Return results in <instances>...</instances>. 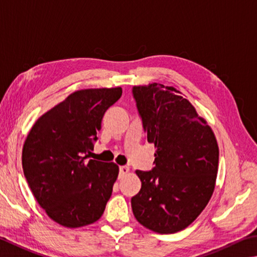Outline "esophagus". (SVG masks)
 Wrapping results in <instances>:
<instances>
[{
	"mask_svg": "<svg viewBox=\"0 0 257 257\" xmlns=\"http://www.w3.org/2000/svg\"><path fill=\"white\" fill-rule=\"evenodd\" d=\"M120 177H123L129 173V167L128 166H120Z\"/></svg>",
	"mask_w": 257,
	"mask_h": 257,
	"instance_id": "obj_1",
	"label": "esophagus"
}]
</instances>
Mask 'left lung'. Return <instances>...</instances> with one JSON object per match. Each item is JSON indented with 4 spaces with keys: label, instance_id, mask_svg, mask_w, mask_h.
I'll return each instance as SVG.
<instances>
[{
    "label": "left lung",
    "instance_id": "1",
    "mask_svg": "<svg viewBox=\"0 0 257 257\" xmlns=\"http://www.w3.org/2000/svg\"><path fill=\"white\" fill-rule=\"evenodd\" d=\"M133 94L155 167L136 171L142 189L132 198L135 218L158 234L191 225L206 208L216 185L219 148L207 121L173 86H134Z\"/></svg>",
    "mask_w": 257,
    "mask_h": 257
}]
</instances>
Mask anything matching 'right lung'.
Here are the masks:
<instances>
[{
	"mask_svg": "<svg viewBox=\"0 0 257 257\" xmlns=\"http://www.w3.org/2000/svg\"><path fill=\"white\" fill-rule=\"evenodd\" d=\"M122 88H85L69 94L32 125L22 167L37 202L55 222L78 228L99 220L119 174L114 163L87 161L102 118Z\"/></svg>",
	"mask_w": 257,
	"mask_h": 257,
	"instance_id": "right-lung-1",
	"label": "right lung"
}]
</instances>
